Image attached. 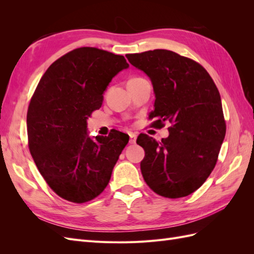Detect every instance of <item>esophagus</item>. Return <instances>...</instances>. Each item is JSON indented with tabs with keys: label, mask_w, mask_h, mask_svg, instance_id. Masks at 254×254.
Returning <instances> with one entry per match:
<instances>
[{
	"label": "esophagus",
	"mask_w": 254,
	"mask_h": 254,
	"mask_svg": "<svg viewBox=\"0 0 254 254\" xmlns=\"http://www.w3.org/2000/svg\"><path fill=\"white\" fill-rule=\"evenodd\" d=\"M129 136H130V143L134 144L135 141H136V134L133 133V132H130V133H129Z\"/></svg>",
	"instance_id": "obj_1"
}]
</instances>
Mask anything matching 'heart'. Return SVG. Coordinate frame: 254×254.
Segmentation results:
<instances>
[{
  "label": "heart",
  "mask_w": 254,
  "mask_h": 254,
  "mask_svg": "<svg viewBox=\"0 0 254 254\" xmlns=\"http://www.w3.org/2000/svg\"><path fill=\"white\" fill-rule=\"evenodd\" d=\"M133 79H139V78H133ZM133 79H131V80H133Z\"/></svg>",
  "instance_id": "1"
}]
</instances>
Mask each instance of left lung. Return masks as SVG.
Masks as SVG:
<instances>
[{
    "label": "left lung",
    "mask_w": 254,
    "mask_h": 254,
    "mask_svg": "<svg viewBox=\"0 0 254 254\" xmlns=\"http://www.w3.org/2000/svg\"><path fill=\"white\" fill-rule=\"evenodd\" d=\"M130 64L148 76L155 93L153 125L172 126L157 142L140 134L144 148L141 172L155 193L180 198L200 188L217 162L226 135L219 92L211 76L196 61L172 51L127 54Z\"/></svg>",
    "instance_id": "1"
}]
</instances>
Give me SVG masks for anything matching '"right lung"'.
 Segmentation results:
<instances>
[{
  "label": "right lung",
  "mask_w": 254,
  "mask_h": 254,
  "mask_svg": "<svg viewBox=\"0 0 254 254\" xmlns=\"http://www.w3.org/2000/svg\"><path fill=\"white\" fill-rule=\"evenodd\" d=\"M128 67L124 56L80 48L52 64L38 83L27 111L30 155L50 188L67 201L101 194L129 141L118 130L92 137L87 128L112 78Z\"/></svg>",
  "instance_id": "1"
}]
</instances>
